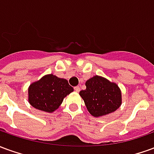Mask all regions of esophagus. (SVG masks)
Returning a JSON list of instances; mask_svg holds the SVG:
<instances>
[{"label": "esophagus", "mask_w": 154, "mask_h": 154, "mask_svg": "<svg viewBox=\"0 0 154 154\" xmlns=\"http://www.w3.org/2000/svg\"><path fill=\"white\" fill-rule=\"evenodd\" d=\"M74 89H75V91H77V92H79V91H80V87H79V86H77V87H74Z\"/></svg>", "instance_id": "esophagus-1"}]
</instances>
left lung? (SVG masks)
Listing matches in <instances>:
<instances>
[{"label":"left lung","instance_id":"left-lung-1","mask_svg":"<svg viewBox=\"0 0 154 154\" xmlns=\"http://www.w3.org/2000/svg\"><path fill=\"white\" fill-rule=\"evenodd\" d=\"M86 87L79 95L83 99L87 110L94 117L109 115L121 106V91L115 82L96 75L86 82Z\"/></svg>","mask_w":154,"mask_h":154}]
</instances>
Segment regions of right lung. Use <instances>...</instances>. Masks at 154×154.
Here are the masks:
<instances>
[{"mask_svg":"<svg viewBox=\"0 0 154 154\" xmlns=\"http://www.w3.org/2000/svg\"><path fill=\"white\" fill-rule=\"evenodd\" d=\"M73 88L66 79L54 74H47L29 85L28 101L32 106L47 113H52L60 106Z\"/></svg>","mask_w":154,"mask_h":154,"instance_id":"add662e5","label":"right lung"}]
</instances>
